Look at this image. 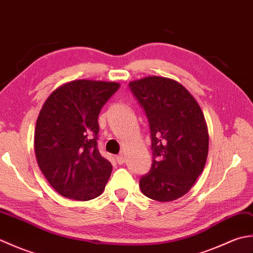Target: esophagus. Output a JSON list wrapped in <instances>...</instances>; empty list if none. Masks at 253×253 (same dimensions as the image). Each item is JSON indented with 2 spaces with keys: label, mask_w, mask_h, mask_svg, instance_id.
I'll use <instances>...</instances> for the list:
<instances>
[{
  "label": "esophagus",
  "mask_w": 253,
  "mask_h": 253,
  "mask_svg": "<svg viewBox=\"0 0 253 253\" xmlns=\"http://www.w3.org/2000/svg\"><path fill=\"white\" fill-rule=\"evenodd\" d=\"M116 162H117L118 164H120V165L124 164V163H125V157H124L123 154L117 155V157H116Z\"/></svg>",
  "instance_id": "obj_1"
}]
</instances>
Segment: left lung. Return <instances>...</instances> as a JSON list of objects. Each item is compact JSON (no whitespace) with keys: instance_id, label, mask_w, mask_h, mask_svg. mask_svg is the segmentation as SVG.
<instances>
[{"instance_id":"8db88e82","label":"left lung","mask_w":253,"mask_h":253,"mask_svg":"<svg viewBox=\"0 0 253 253\" xmlns=\"http://www.w3.org/2000/svg\"><path fill=\"white\" fill-rule=\"evenodd\" d=\"M146 113L152 165L139 187L146 197L168 202L190 190L202 173L209 151L204 115L195 98L173 79L146 77L129 84Z\"/></svg>"}]
</instances>
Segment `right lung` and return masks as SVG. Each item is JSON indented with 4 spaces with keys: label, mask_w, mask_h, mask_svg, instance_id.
<instances>
[{
    "label": "right lung",
    "mask_w": 253,
    "mask_h": 253,
    "mask_svg": "<svg viewBox=\"0 0 253 253\" xmlns=\"http://www.w3.org/2000/svg\"><path fill=\"white\" fill-rule=\"evenodd\" d=\"M120 84L75 80L53 91L37 120L38 165L61 196L79 201L99 197L112 164L99 152L101 109Z\"/></svg>",
    "instance_id": "right-lung-1"
}]
</instances>
